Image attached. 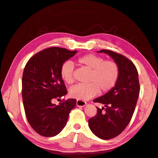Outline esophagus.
<instances>
[{"instance_id":"esophagus-1","label":"esophagus","mask_w":158,"mask_h":158,"mask_svg":"<svg viewBox=\"0 0 158 158\" xmlns=\"http://www.w3.org/2000/svg\"><path fill=\"white\" fill-rule=\"evenodd\" d=\"M76 104H77V106L79 107H84L86 105V102L84 101L78 99V100H77Z\"/></svg>"}]
</instances>
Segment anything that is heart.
Returning <instances> with one entry per match:
<instances>
[{
  "label": "heart",
  "mask_w": 158,
  "mask_h": 158,
  "mask_svg": "<svg viewBox=\"0 0 158 158\" xmlns=\"http://www.w3.org/2000/svg\"><path fill=\"white\" fill-rule=\"evenodd\" d=\"M76 62L80 66L91 70L87 85H78L70 90L71 97L79 100H88L98 92H109L117 83L119 76L118 64L113 60L104 59L94 54H86L79 57ZM60 75L63 81L68 85L74 83L73 66L65 62L61 66Z\"/></svg>",
  "instance_id": "heart-1"
}]
</instances>
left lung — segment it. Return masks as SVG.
<instances>
[{"instance_id":"left-lung-1","label":"left lung","mask_w":158,"mask_h":158,"mask_svg":"<svg viewBox=\"0 0 158 158\" xmlns=\"http://www.w3.org/2000/svg\"><path fill=\"white\" fill-rule=\"evenodd\" d=\"M98 52L108 54L119 68V76L115 86L94 99L105 107H97V114L88 120L93 134L102 139H110L119 135L132 119L140 90L138 72L132 61L121 54L108 50Z\"/></svg>"}]
</instances>
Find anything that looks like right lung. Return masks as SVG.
<instances>
[{
    "label": "right lung",
    "mask_w": 158,
    "mask_h": 158,
    "mask_svg": "<svg viewBox=\"0 0 158 158\" xmlns=\"http://www.w3.org/2000/svg\"><path fill=\"white\" fill-rule=\"evenodd\" d=\"M77 52L49 48L34 55L25 66L22 79L25 114L30 126L40 135L52 137L60 133L76 105L74 99L63 101L59 105L52 101L67 94L60 70Z\"/></svg>",
    "instance_id": "1"
}]
</instances>
